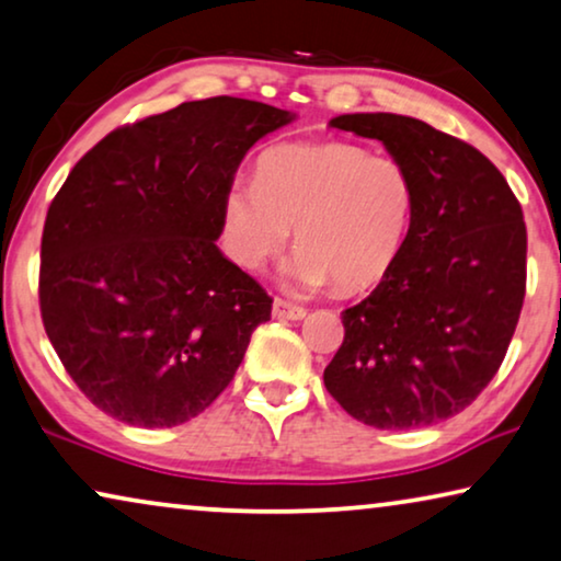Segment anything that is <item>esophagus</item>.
I'll list each match as a JSON object with an SVG mask.
<instances>
[{"instance_id":"34e87169","label":"esophagus","mask_w":561,"mask_h":561,"mask_svg":"<svg viewBox=\"0 0 561 561\" xmlns=\"http://www.w3.org/2000/svg\"><path fill=\"white\" fill-rule=\"evenodd\" d=\"M272 314L277 317V320H302V317L307 314V309L277 297V299H274V305H272Z\"/></svg>"}]
</instances>
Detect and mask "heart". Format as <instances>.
Segmentation results:
<instances>
[{"mask_svg":"<svg viewBox=\"0 0 561 561\" xmlns=\"http://www.w3.org/2000/svg\"><path fill=\"white\" fill-rule=\"evenodd\" d=\"M415 188L390 156L342 140L284 144L256 161V179H233L221 204L227 254L259 272L297 229L289 279L314 291L378 284L396 264L411 227Z\"/></svg>","mask_w":561,"mask_h":561,"instance_id":"heart-1","label":"heart"}]
</instances>
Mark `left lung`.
Wrapping results in <instances>:
<instances>
[{
    "instance_id": "obj_1",
    "label": "left lung",
    "mask_w": 561,
    "mask_h": 561,
    "mask_svg": "<svg viewBox=\"0 0 561 561\" xmlns=\"http://www.w3.org/2000/svg\"><path fill=\"white\" fill-rule=\"evenodd\" d=\"M332 128L375 138L415 188L405 244L360 305L324 388L380 431L461 413L504 363L526 291L519 201L481 150L396 113H350Z\"/></svg>"
}]
</instances>
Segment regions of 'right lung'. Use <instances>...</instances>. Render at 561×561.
<instances>
[{
  "instance_id": "obj_1",
  "label": "right lung",
  "mask_w": 561,
  "mask_h": 561,
  "mask_svg": "<svg viewBox=\"0 0 561 561\" xmlns=\"http://www.w3.org/2000/svg\"><path fill=\"white\" fill-rule=\"evenodd\" d=\"M291 121L256 100H194L75 163L42 231L39 312L103 413L171 428L231 382L272 297L216 247L224 194L247 150Z\"/></svg>"
}]
</instances>
